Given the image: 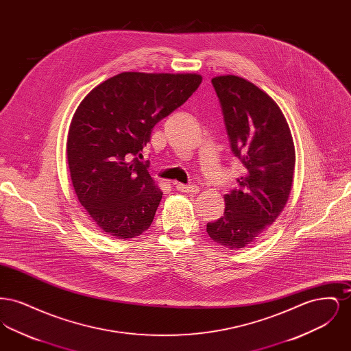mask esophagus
<instances>
[{
	"label": "esophagus",
	"mask_w": 351,
	"mask_h": 351,
	"mask_svg": "<svg viewBox=\"0 0 351 351\" xmlns=\"http://www.w3.org/2000/svg\"><path fill=\"white\" fill-rule=\"evenodd\" d=\"M176 189L184 192V193H189V195H197L200 188L197 185H184V184H175Z\"/></svg>",
	"instance_id": "1"
}]
</instances>
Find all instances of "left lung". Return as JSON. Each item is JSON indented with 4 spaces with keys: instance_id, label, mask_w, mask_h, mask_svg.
<instances>
[{
    "instance_id": "obj_1",
    "label": "left lung",
    "mask_w": 351,
    "mask_h": 351,
    "mask_svg": "<svg viewBox=\"0 0 351 351\" xmlns=\"http://www.w3.org/2000/svg\"><path fill=\"white\" fill-rule=\"evenodd\" d=\"M230 147L245 167L238 186L225 195V212L206 233L223 247L239 250L267 230L283 210L292 188L295 146L282 110L263 90L238 76L212 79Z\"/></svg>"
}]
</instances>
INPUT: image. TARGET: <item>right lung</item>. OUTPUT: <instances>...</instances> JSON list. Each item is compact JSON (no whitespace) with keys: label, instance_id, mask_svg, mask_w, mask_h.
Instances as JSON below:
<instances>
[{"label":"right lung","instance_id":"right-lung-1","mask_svg":"<svg viewBox=\"0 0 351 351\" xmlns=\"http://www.w3.org/2000/svg\"><path fill=\"white\" fill-rule=\"evenodd\" d=\"M200 75L123 72L92 89L72 118L71 179L84 209L104 232L134 238L150 228L162 191L142 150L154 126L182 106Z\"/></svg>","mask_w":351,"mask_h":351}]
</instances>
